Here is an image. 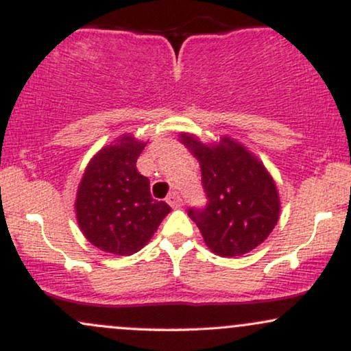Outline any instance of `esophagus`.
<instances>
[{
	"label": "esophagus",
	"instance_id": "obj_1",
	"mask_svg": "<svg viewBox=\"0 0 351 351\" xmlns=\"http://www.w3.org/2000/svg\"><path fill=\"white\" fill-rule=\"evenodd\" d=\"M167 203L170 204L171 208H181V204H183V199H181V196L178 195V193L176 191H173V193H170V196H168L167 198Z\"/></svg>",
	"mask_w": 351,
	"mask_h": 351
}]
</instances>
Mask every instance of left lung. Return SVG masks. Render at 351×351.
<instances>
[{
    "label": "left lung",
    "instance_id": "obj_1",
    "mask_svg": "<svg viewBox=\"0 0 351 351\" xmlns=\"http://www.w3.org/2000/svg\"><path fill=\"white\" fill-rule=\"evenodd\" d=\"M180 140L199 162L208 204L191 208L188 216L208 247L234 257L263 244L280 215L279 191L264 163L228 135L216 143H203L193 134H180Z\"/></svg>",
    "mask_w": 351,
    "mask_h": 351
}]
</instances>
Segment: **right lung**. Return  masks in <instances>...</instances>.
I'll return each instance as SVG.
<instances>
[{"label": "right lung", "mask_w": 351, "mask_h": 351, "mask_svg": "<svg viewBox=\"0 0 351 351\" xmlns=\"http://www.w3.org/2000/svg\"><path fill=\"white\" fill-rule=\"evenodd\" d=\"M145 142L123 134L92 156L75 196L82 234L100 251L115 256L138 252L171 211L150 195V180L136 170Z\"/></svg>", "instance_id": "1"}]
</instances>
